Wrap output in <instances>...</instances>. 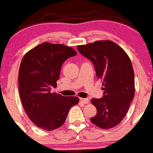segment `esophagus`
<instances>
[{"label":"esophagus","instance_id":"34e87169","mask_svg":"<svg viewBox=\"0 0 153 153\" xmlns=\"http://www.w3.org/2000/svg\"><path fill=\"white\" fill-rule=\"evenodd\" d=\"M80 100L84 104H88L89 102V100L86 99V98H80Z\"/></svg>","mask_w":153,"mask_h":153}]
</instances>
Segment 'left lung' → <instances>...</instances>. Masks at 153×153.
<instances>
[{
  "mask_svg": "<svg viewBox=\"0 0 153 153\" xmlns=\"http://www.w3.org/2000/svg\"><path fill=\"white\" fill-rule=\"evenodd\" d=\"M77 49L92 61L97 77L104 86L103 97L91 100L97 109L91 121L102 128H113L126 115L134 97V72L131 60L119 46L109 40L78 46Z\"/></svg>",
  "mask_w": 153,
  "mask_h": 153,
  "instance_id": "8db88e82",
  "label": "left lung"
}]
</instances>
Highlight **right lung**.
<instances>
[{
  "label": "right lung",
  "mask_w": 153,
  "mask_h": 153,
  "mask_svg": "<svg viewBox=\"0 0 153 153\" xmlns=\"http://www.w3.org/2000/svg\"><path fill=\"white\" fill-rule=\"evenodd\" d=\"M77 55L73 48L44 42L28 51L18 74L21 102L28 117L39 128L52 131L64 123L69 110L78 104L77 97L51 92L56 88L63 63Z\"/></svg>",
  "instance_id": "obj_1"
}]
</instances>
